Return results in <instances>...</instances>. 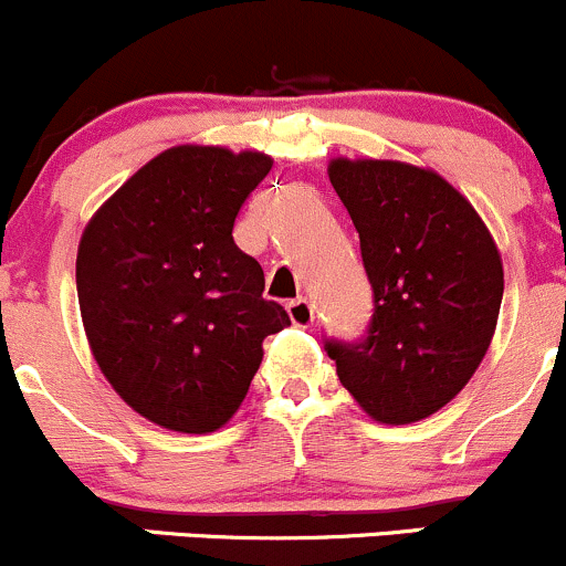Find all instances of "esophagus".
<instances>
[{
    "label": "esophagus",
    "instance_id": "34e87169",
    "mask_svg": "<svg viewBox=\"0 0 566 566\" xmlns=\"http://www.w3.org/2000/svg\"><path fill=\"white\" fill-rule=\"evenodd\" d=\"M287 314H290V319H293V325H298V328H308V325L314 323V306L306 298L290 301Z\"/></svg>",
    "mask_w": 566,
    "mask_h": 566
}]
</instances>
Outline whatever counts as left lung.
Instances as JSON below:
<instances>
[{
    "label": "left lung",
    "mask_w": 566,
    "mask_h": 566,
    "mask_svg": "<svg viewBox=\"0 0 566 566\" xmlns=\"http://www.w3.org/2000/svg\"><path fill=\"white\" fill-rule=\"evenodd\" d=\"M328 178L360 235L374 314L360 344L325 349L368 418L418 423L453 401L491 347L502 254L474 206L433 170L336 157Z\"/></svg>",
    "instance_id": "obj_1"
}]
</instances>
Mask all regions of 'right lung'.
<instances>
[{"label":"right lung","mask_w":566,"mask_h":566,"mask_svg":"<svg viewBox=\"0 0 566 566\" xmlns=\"http://www.w3.org/2000/svg\"><path fill=\"white\" fill-rule=\"evenodd\" d=\"M263 151L174 146L88 219L75 284L83 331L111 388L151 423L211 433L238 412L287 328L263 268L233 241L243 200L271 170Z\"/></svg>","instance_id":"1"}]
</instances>
